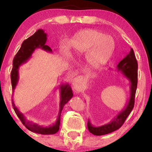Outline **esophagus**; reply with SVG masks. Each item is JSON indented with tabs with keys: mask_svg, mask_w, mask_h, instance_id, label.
<instances>
[{
	"mask_svg": "<svg viewBox=\"0 0 152 152\" xmlns=\"http://www.w3.org/2000/svg\"><path fill=\"white\" fill-rule=\"evenodd\" d=\"M82 79H81L80 77H77L75 78L73 81H72V86H73V88L76 90H79V89L81 88L82 87Z\"/></svg>",
	"mask_w": 152,
	"mask_h": 152,
	"instance_id": "obj_1",
	"label": "esophagus"
}]
</instances>
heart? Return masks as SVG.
<instances>
[{
    "label": "heart",
    "instance_id": "heart-1",
    "mask_svg": "<svg viewBox=\"0 0 152 152\" xmlns=\"http://www.w3.org/2000/svg\"><path fill=\"white\" fill-rule=\"evenodd\" d=\"M68 50L75 53H85V59L91 67L98 68L104 66L111 59L115 50L113 38L99 31L86 29L76 33L67 45H60V53Z\"/></svg>",
    "mask_w": 152,
    "mask_h": 152
}]
</instances>
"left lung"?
<instances>
[{"label":"left lung","mask_w":152,"mask_h":152,"mask_svg":"<svg viewBox=\"0 0 152 152\" xmlns=\"http://www.w3.org/2000/svg\"><path fill=\"white\" fill-rule=\"evenodd\" d=\"M117 70L121 72L123 75L129 81V99L125 107L109 123L99 126H95L93 125L90 120H88L87 124L88 131L95 136H102L109 134L121 127L134 107L135 95L138 84V63L132 48L131 49L129 53L118 64Z\"/></svg>","instance_id":"8db88e82"}]
</instances>
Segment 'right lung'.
Masks as SVG:
<instances>
[{"label": "right lung", "mask_w": 152, "mask_h": 152, "mask_svg": "<svg viewBox=\"0 0 152 152\" xmlns=\"http://www.w3.org/2000/svg\"><path fill=\"white\" fill-rule=\"evenodd\" d=\"M47 41V34H45L44 31L41 29H39L34 33L32 36H31L26 39L23 42L21 46L18 53L14 57L13 59V68L11 72V82L12 86V91H14L16 85L18 81V69L22 64L26 63L28 60L32 57V55L34 50L37 48H41L43 50L52 53V49L48 45H45ZM60 88V103H59V111L57 115V119L55 123L49 126H43L37 123L27 120L25 118L21 112H20L18 108L14 104V102L12 99V106L15 113L19 118L23 124L31 132H35L37 134L50 135L55 134L59 129L60 125V117H61V111L63 109L64 105L72 98L73 96V93L71 89V87L68 84H61L59 87Z\"/></svg>", "instance_id": "add662e5"}]
</instances>
